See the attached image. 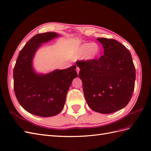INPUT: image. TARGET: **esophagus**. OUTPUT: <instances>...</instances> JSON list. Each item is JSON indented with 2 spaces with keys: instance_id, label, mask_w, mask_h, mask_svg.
<instances>
[{
  "instance_id": "34e87169",
  "label": "esophagus",
  "mask_w": 151,
  "mask_h": 151,
  "mask_svg": "<svg viewBox=\"0 0 151 151\" xmlns=\"http://www.w3.org/2000/svg\"><path fill=\"white\" fill-rule=\"evenodd\" d=\"M79 70H80V68H79V67H77V68H76V71H77V74H79Z\"/></svg>"
}]
</instances>
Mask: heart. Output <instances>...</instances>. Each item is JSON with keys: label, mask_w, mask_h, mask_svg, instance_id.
I'll return each instance as SVG.
<instances>
[{"label": "heart", "mask_w": 151, "mask_h": 151, "mask_svg": "<svg viewBox=\"0 0 151 151\" xmlns=\"http://www.w3.org/2000/svg\"><path fill=\"white\" fill-rule=\"evenodd\" d=\"M99 53V47L97 44L85 43L82 44L76 50L74 57L79 58L84 57L86 60H92L98 56Z\"/></svg>", "instance_id": "obj_1"}]
</instances>
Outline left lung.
Masks as SVG:
<instances>
[{
  "instance_id": "1",
  "label": "left lung",
  "mask_w": 151,
  "mask_h": 151,
  "mask_svg": "<svg viewBox=\"0 0 151 151\" xmlns=\"http://www.w3.org/2000/svg\"><path fill=\"white\" fill-rule=\"evenodd\" d=\"M104 55L99 59L79 60V76L89 106L100 113L109 114L126 106L134 91L135 68L129 50L118 41L97 39Z\"/></svg>"
}]
</instances>
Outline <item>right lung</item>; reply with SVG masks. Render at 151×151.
I'll return each mask as SVG.
<instances>
[{
  "instance_id": "obj_1",
  "label": "right lung",
  "mask_w": 151,
  "mask_h": 151,
  "mask_svg": "<svg viewBox=\"0 0 151 151\" xmlns=\"http://www.w3.org/2000/svg\"><path fill=\"white\" fill-rule=\"evenodd\" d=\"M58 36L56 33L38 34L21 50L14 68V89L21 106L33 115L50 117L64 106L70 84L77 76L76 65L47 74L35 73L32 66L35 53L42 45Z\"/></svg>"
}]
</instances>
